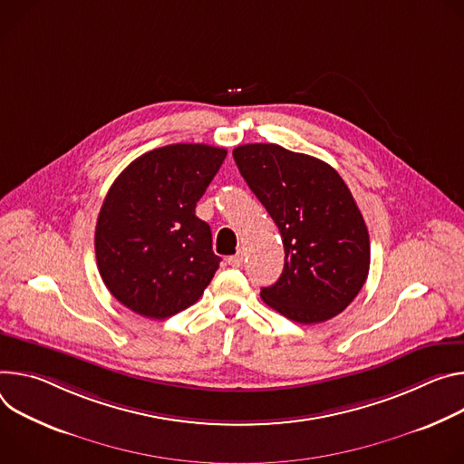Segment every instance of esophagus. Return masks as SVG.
Masks as SVG:
<instances>
[{
  "label": "esophagus",
  "instance_id": "obj_1",
  "mask_svg": "<svg viewBox=\"0 0 464 464\" xmlns=\"http://www.w3.org/2000/svg\"><path fill=\"white\" fill-rule=\"evenodd\" d=\"M243 260H245V252L243 250H239L237 254H234V256H230V258L227 260V264L230 266V267H234V269H237V267H241L243 266Z\"/></svg>",
  "mask_w": 464,
  "mask_h": 464
}]
</instances>
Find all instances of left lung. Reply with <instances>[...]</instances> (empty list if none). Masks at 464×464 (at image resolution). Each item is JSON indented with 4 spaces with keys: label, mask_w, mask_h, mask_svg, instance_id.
Returning a JSON list of instances; mask_svg holds the SVG:
<instances>
[{
    "label": "left lung",
    "mask_w": 464,
    "mask_h": 464,
    "mask_svg": "<svg viewBox=\"0 0 464 464\" xmlns=\"http://www.w3.org/2000/svg\"><path fill=\"white\" fill-rule=\"evenodd\" d=\"M232 154L284 243V271L262 287L264 302L300 324L339 315L371 267L369 230L348 186L326 162L276 143H246Z\"/></svg>",
    "instance_id": "left-lung-1"
}]
</instances>
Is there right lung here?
Here are the masks:
<instances>
[{"label": "right lung", "instance_id": "1", "mask_svg": "<svg viewBox=\"0 0 464 464\" xmlns=\"http://www.w3.org/2000/svg\"><path fill=\"white\" fill-rule=\"evenodd\" d=\"M227 149L173 143L141 154L111 186L95 225L107 289L134 314L168 319L195 304L219 269L212 230L195 216Z\"/></svg>", "mask_w": 464, "mask_h": 464}]
</instances>
